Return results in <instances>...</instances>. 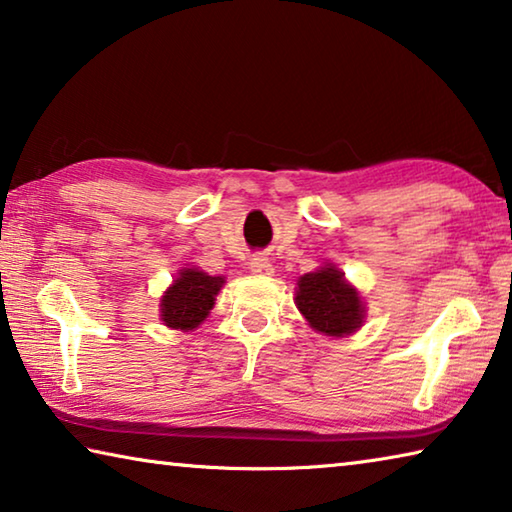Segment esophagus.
Returning <instances> with one entry per match:
<instances>
[{
	"instance_id": "obj_1",
	"label": "esophagus",
	"mask_w": 512,
	"mask_h": 512,
	"mask_svg": "<svg viewBox=\"0 0 512 512\" xmlns=\"http://www.w3.org/2000/svg\"><path fill=\"white\" fill-rule=\"evenodd\" d=\"M248 268H250V271H253V273H257V275H271V273H273V264L268 262V257H264V255L250 257Z\"/></svg>"
}]
</instances>
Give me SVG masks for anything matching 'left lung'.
<instances>
[{
    "label": "left lung",
    "instance_id": "8db88e82",
    "mask_svg": "<svg viewBox=\"0 0 512 512\" xmlns=\"http://www.w3.org/2000/svg\"><path fill=\"white\" fill-rule=\"evenodd\" d=\"M296 305L307 323L325 336H350L366 316L361 293L334 266L300 277Z\"/></svg>",
    "mask_w": 512,
    "mask_h": 512
}]
</instances>
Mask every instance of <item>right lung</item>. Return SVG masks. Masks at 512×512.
I'll return each instance as SVG.
<instances>
[{"label":"right lung","mask_w":512,"mask_h":512,"mask_svg":"<svg viewBox=\"0 0 512 512\" xmlns=\"http://www.w3.org/2000/svg\"><path fill=\"white\" fill-rule=\"evenodd\" d=\"M223 282L221 275L214 277L198 268H183L160 298L162 323L180 332L196 329L210 316Z\"/></svg>","instance_id":"right-lung-1"}]
</instances>
